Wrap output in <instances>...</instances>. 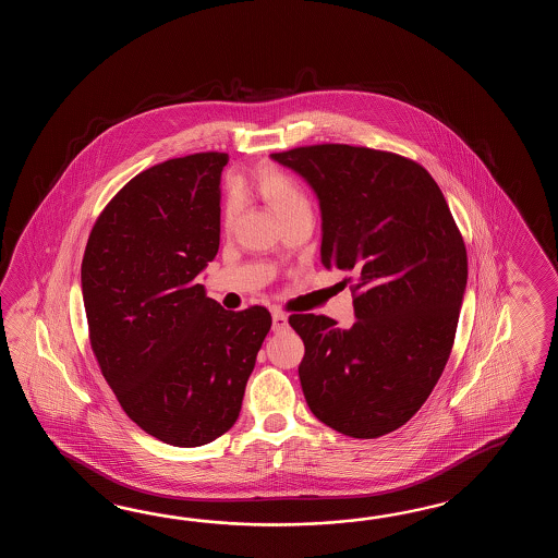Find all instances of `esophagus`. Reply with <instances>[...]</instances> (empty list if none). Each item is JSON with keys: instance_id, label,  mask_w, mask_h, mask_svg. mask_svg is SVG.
I'll return each instance as SVG.
<instances>
[{"instance_id": "1", "label": "esophagus", "mask_w": 558, "mask_h": 558, "mask_svg": "<svg viewBox=\"0 0 558 558\" xmlns=\"http://www.w3.org/2000/svg\"><path fill=\"white\" fill-rule=\"evenodd\" d=\"M289 327V323H287V315L284 313H281V311H277L275 308L274 311V331L275 332H281L284 331Z\"/></svg>"}]
</instances>
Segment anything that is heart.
<instances>
[{
    "label": "heart",
    "instance_id": "1",
    "mask_svg": "<svg viewBox=\"0 0 558 558\" xmlns=\"http://www.w3.org/2000/svg\"><path fill=\"white\" fill-rule=\"evenodd\" d=\"M238 193H255L281 223L299 215H311V203L305 191L301 190L295 179L287 175L283 169L271 163H263L239 179ZM238 215L239 202L235 197H229L223 207V226H233Z\"/></svg>",
    "mask_w": 558,
    "mask_h": 558
}]
</instances>
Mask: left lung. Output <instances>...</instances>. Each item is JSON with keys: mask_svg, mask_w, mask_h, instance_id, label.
<instances>
[{"mask_svg": "<svg viewBox=\"0 0 558 558\" xmlns=\"http://www.w3.org/2000/svg\"><path fill=\"white\" fill-rule=\"evenodd\" d=\"M271 159L319 199L320 263L355 277L351 329L289 317L305 343L303 395L327 427L377 439L415 415L449 361L466 289L463 238L435 179L401 155L325 143Z\"/></svg>", "mask_w": 558, "mask_h": 558, "instance_id": "obj_1", "label": "left lung"}]
</instances>
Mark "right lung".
I'll return each instance as SVG.
<instances>
[{
	"label": "right lung",
	"instance_id": "obj_1",
	"mask_svg": "<svg viewBox=\"0 0 558 558\" xmlns=\"http://www.w3.org/2000/svg\"><path fill=\"white\" fill-rule=\"evenodd\" d=\"M227 154L149 167L97 217L82 263L89 341L121 409L147 435L202 447L235 425L271 329L265 307L226 311L197 275L221 233Z\"/></svg>",
	"mask_w": 558,
	"mask_h": 558
}]
</instances>
